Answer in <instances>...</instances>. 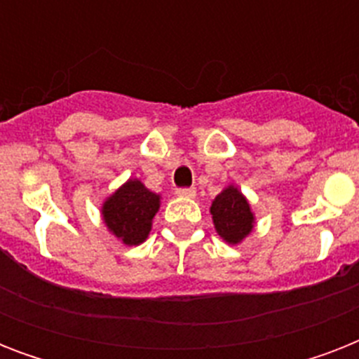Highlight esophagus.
Masks as SVG:
<instances>
[{
  "label": "esophagus",
  "instance_id": "1",
  "mask_svg": "<svg viewBox=\"0 0 359 359\" xmlns=\"http://www.w3.org/2000/svg\"><path fill=\"white\" fill-rule=\"evenodd\" d=\"M177 196L191 199V197H196V188H179V190H177Z\"/></svg>",
  "mask_w": 359,
  "mask_h": 359
}]
</instances>
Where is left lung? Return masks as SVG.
<instances>
[{
  "instance_id": "left-lung-1",
  "label": "left lung",
  "mask_w": 359,
  "mask_h": 359,
  "mask_svg": "<svg viewBox=\"0 0 359 359\" xmlns=\"http://www.w3.org/2000/svg\"><path fill=\"white\" fill-rule=\"evenodd\" d=\"M210 214H212L214 229L227 244H240L255 225V214L251 210L250 201L233 184L224 188L222 194L214 197Z\"/></svg>"
}]
</instances>
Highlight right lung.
Returning a JSON list of instances; mask_svg holds the SVG:
<instances>
[{
  "label": "right lung",
  "mask_w": 359,
  "mask_h": 359,
  "mask_svg": "<svg viewBox=\"0 0 359 359\" xmlns=\"http://www.w3.org/2000/svg\"><path fill=\"white\" fill-rule=\"evenodd\" d=\"M160 199L140 179H128L102 203L104 224L123 244L140 245L151 233Z\"/></svg>",
  "instance_id": "right-lung-1"
}]
</instances>
